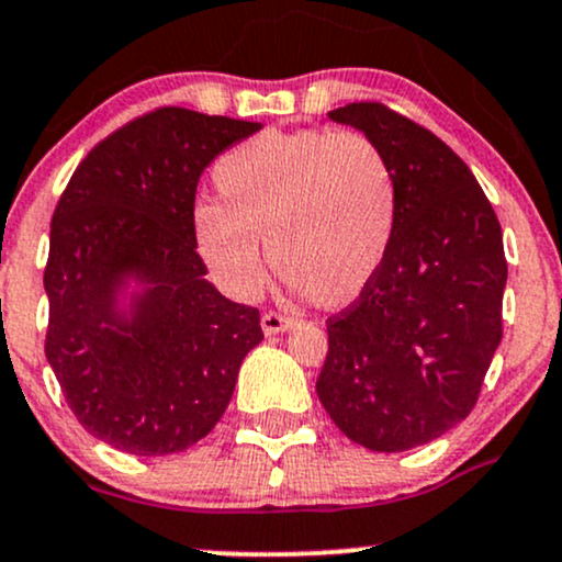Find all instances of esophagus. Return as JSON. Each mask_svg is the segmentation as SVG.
<instances>
[{
	"label": "esophagus",
	"instance_id": "1",
	"mask_svg": "<svg viewBox=\"0 0 562 562\" xmlns=\"http://www.w3.org/2000/svg\"><path fill=\"white\" fill-rule=\"evenodd\" d=\"M295 325L293 317H282L277 312H263L261 314V330L267 335H277V333H285L290 327Z\"/></svg>",
	"mask_w": 562,
	"mask_h": 562
}]
</instances>
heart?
I'll use <instances>...</instances> for the list:
<instances>
[{
	"mask_svg": "<svg viewBox=\"0 0 562 562\" xmlns=\"http://www.w3.org/2000/svg\"><path fill=\"white\" fill-rule=\"evenodd\" d=\"M224 203L192 214L200 256L237 295L277 274L325 308L372 285L396 227L398 187L380 145L362 132H263L214 169Z\"/></svg>",
	"mask_w": 562,
	"mask_h": 562,
	"instance_id": "1",
	"label": "heart"
}]
</instances>
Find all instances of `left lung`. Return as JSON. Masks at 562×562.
<instances>
[{"label": "left lung", "mask_w": 562, "mask_h": 562, "mask_svg": "<svg viewBox=\"0 0 562 562\" xmlns=\"http://www.w3.org/2000/svg\"><path fill=\"white\" fill-rule=\"evenodd\" d=\"M372 137L398 187L396 227L372 285L327 319L317 396L353 443L423 447L470 415L502 340V227L454 150L380 102L327 113Z\"/></svg>", "instance_id": "left-lung-1"}]
</instances>
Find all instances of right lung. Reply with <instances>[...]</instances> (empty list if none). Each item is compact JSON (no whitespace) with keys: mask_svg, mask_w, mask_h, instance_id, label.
I'll list each match as a JSON object with an SVG mask.
<instances>
[{"mask_svg":"<svg viewBox=\"0 0 562 562\" xmlns=\"http://www.w3.org/2000/svg\"><path fill=\"white\" fill-rule=\"evenodd\" d=\"M261 124L158 108L89 150L60 195L44 353L76 420L137 457L184 451L222 420L259 308L224 299L198 256L195 190Z\"/></svg>","mask_w":562,"mask_h":562,"instance_id":"add662e5","label":"right lung"}]
</instances>
